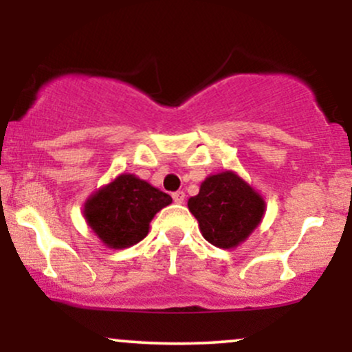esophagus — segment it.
I'll return each instance as SVG.
<instances>
[{
	"label": "esophagus",
	"mask_w": 352,
	"mask_h": 352,
	"mask_svg": "<svg viewBox=\"0 0 352 352\" xmlns=\"http://www.w3.org/2000/svg\"><path fill=\"white\" fill-rule=\"evenodd\" d=\"M172 199H173V201H175V204H184V201H185V193L180 192V190H179V192L173 193Z\"/></svg>",
	"instance_id": "obj_1"
}]
</instances>
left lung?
<instances>
[{"label":"left lung","mask_w":352,"mask_h":352,"mask_svg":"<svg viewBox=\"0 0 352 352\" xmlns=\"http://www.w3.org/2000/svg\"><path fill=\"white\" fill-rule=\"evenodd\" d=\"M188 210L208 243L232 250L261 223L266 204L236 172L223 170L201 182L200 192L188 199Z\"/></svg>","instance_id":"obj_1"}]
</instances>
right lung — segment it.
<instances>
[{"label":"right lung","instance_id":"add662e5","mask_svg":"<svg viewBox=\"0 0 352 352\" xmlns=\"http://www.w3.org/2000/svg\"><path fill=\"white\" fill-rule=\"evenodd\" d=\"M172 204V197L134 173H120L92 193L82 213L107 248L122 250L147 236L152 218Z\"/></svg>","mask_w":352,"mask_h":352}]
</instances>
